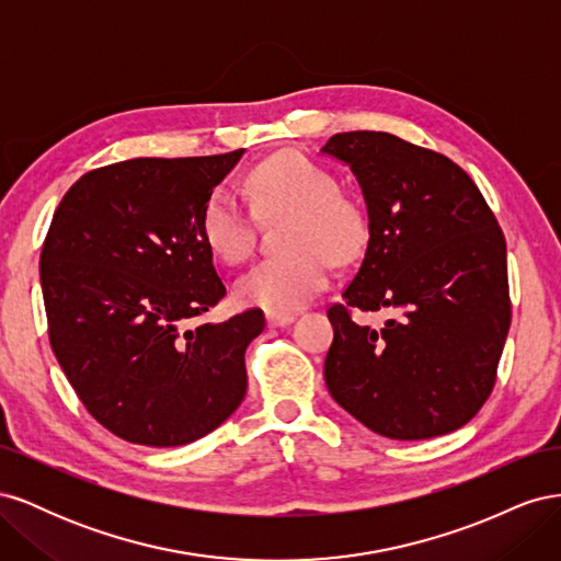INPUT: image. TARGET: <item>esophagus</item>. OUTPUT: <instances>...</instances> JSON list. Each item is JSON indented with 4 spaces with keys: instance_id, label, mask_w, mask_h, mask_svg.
Returning <instances> with one entry per match:
<instances>
[{
    "instance_id": "1",
    "label": "esophagus",
    "mask_w": 561,
    "mask_h": 561,
    "mask_svg": "<svg viewBox=\"0 0 561 561\" xmlns=\"http://www.w3.org/2000/svg\"><path fill=\"white\" fill-rule=\"evenodd\" d=\"M293 320H295L293 313H274V311H266L268 328H285V325H290Z\"/></svg>"
}]
</instances>
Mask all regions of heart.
<instances>
[{"label": "heart", "instance_id": "1", "mask_svg": "<svg viewBox=\"0 0 561 561\" xmlns=\"http://www.w3.org/2000/svg\"><path fill=\"white\" fill-rule=\"evenodd\" d=\"M245 203L233 190L215 186L203 201L201 236L217 260L245 262L257 241V215L293 217L285 254L254 264L236 283L241 301L274 313L304 307L330 283V260H358L369 241V217L358 201L342 194V182L322 163L280 151L248 173Z\"/></svg>", "mask_w": 561, "mask_h": 561}]
</instances>
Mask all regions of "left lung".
<instances>
[{"mask_svg": "<svg viewBox=\"0 0 561 561\" xmlns=\"http://www.w3.org/2000/svg\"><path fill=\"white\" fill-rule=\"evenodd\" d=\"M322 151L351 165L369 217L358 274L328 309L330 396L390 439L466 426L494 390L513 316L494 213L461 165L398 135L336 133ZM351 308L397 316L371 331Z\"/></svg>", "mask_w": 561, "mask_h": 561, "instance_id": "1", "label": "left lung"}]
</instances>
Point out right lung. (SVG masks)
Here are the masks:
<instances>
[{
  "label": "right lung",
  "instance_id": "right-lung-1",
  "mask_svg": "<svg viewBox=\"0 0 561 561\" xmlns=\"http://www.w3.org/2000/svg\"><path fill=\"white\" fill-rule=\"evenodd\" d=\"M241 157L95 168L50 219L39 260L50 348L89 414L126 443L190 445L245 398L264 313L201 322L227 290L198 225Z\"/></svg>",
  "mask_w": 561,
  "mask_h": 561
}]
</instances>
